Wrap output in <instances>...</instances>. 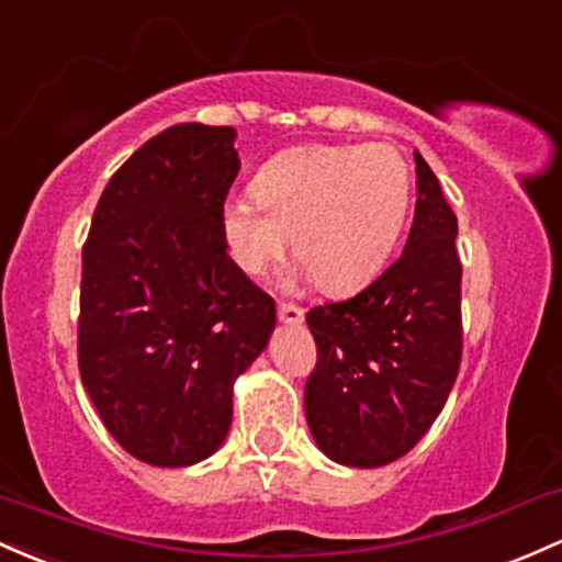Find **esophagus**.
Instances as JSON below:
<instances>
[{"mask_svg":"<svg viewBox=\"0 0 562 562\" xmlns=\"http://www.w3.org/2000/svg\"><path fill=\"white\" fill-rule=\"evenodd\" d=\"M277 317L285 325H299L304 323V310L295 304H277Z\"/></svg>","mask_w":562,"mask_h":562,"instance_id":"1","label":"esophagus"}]
</instances>
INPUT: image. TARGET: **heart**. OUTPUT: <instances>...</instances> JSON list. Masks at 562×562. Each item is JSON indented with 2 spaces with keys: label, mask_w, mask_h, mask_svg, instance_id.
Masks as SVG:
<instances>
[{
  "label": "heart",
  "mask_w": 562,
  "mask_h": 562,
  "mask_svg": "<svg viewBox=\"0 0 562 562\" xmlns=\"http://www.w3.org/2000/svg\"><path fill=\"white\" fill-rule=\"evenodd\" d=\"M411 205L408 162L386 144L306 146L258 172L252 194L224 205L234 261L250 274L293 232L301 269L328 291H351L384 267Z\"/></svg>",
  "instance_id": "b5f03b06"
}]
</instances>
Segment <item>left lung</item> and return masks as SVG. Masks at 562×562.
Returning <instances> with one entry per match:
<instances>
[{
    "instance_id": "8db88e82",
    "label": "left lung",
    "mask_w": 562,
    "mask_h": 562,
    "mask_svg": "<svg viewBox=\"0 0 562 562\" xmlns=\"http://www.w3.org/2000/svg\"><path fill=\"white\" fill-rule=\"evenodd\" d=\"M413 157L418 200L403 256L366 291L306 314L317 341L306 422L319 451L360 470L408 453L459 375V224L435 172Z\"/></svg>"
}]
</instances>
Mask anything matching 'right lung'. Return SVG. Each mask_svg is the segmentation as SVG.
Listing matches in <instances>:
<instances>
[{
    "label": "right lung",
    "instance_id": "right-lung-1",
    "mask_svg": "<svg viewBox=\"0 0 562 562\" xmlns=\"http://www.w3.org/2000/svg\"><path fill=\"white\" fill-rule=\"evenodd\" d=\"M234 127L154 135L111 176L82 248L79 373L138 461L189 467L232 427L234 379L267 349L271 295L226 252Z\"/></svg>",
    "mask_w": 562,
    "mask_h": 562
}]
</instances>
